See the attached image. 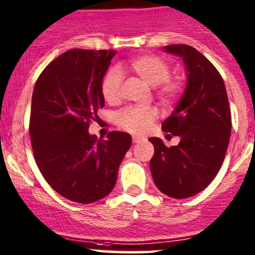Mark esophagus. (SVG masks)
Returning <instances> with one entry per match:
<instances>
[{"mask_svg":"<svg viewBox=\"0 0 255 255\" xmlns=\"http://www.w3.org/2000/svg\"><path fill=\"white\" fill-rule=\"evenodd\" d=\"M132 142L134 143V144H137V143L144 142V138H142V137H138V136H133L132 137Z\"/></svg>","mask_w":255,"mask_h":255,"instance_id":"esophagus-1","label":"esophagus"}]
</instances>
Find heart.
Listing matches in <instances>:
<instances>
[{"label":"heart","mask_w":255,"mask_h":255,"mask_svg":"<svg viewBox=\"0 0 255 255\" xmlns=\"http://www.w3.org/2000/svg\"><path fill=\"white\" fill-rule=\"evenodd\" d=\"M128 67L149 86L156 87V98L163 105L175 103L184 91V82L179 77H170V65L155 55H139L128 63ZM123 74L119 69L107 71L101 85L105 100L110 104L121 99ZM157 111L152 107H128L117 116V124L130 133L143 134L156 121Z\"/></svg>","instance_id":"b5f03b06"}]
</instances>
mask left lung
Wrapping results in <instances>:
<instances>
[{
    "label": "left lung",
    "instance_id": "8db88e82",
    "mask_svg": "<svg viewBox=\"0 0 255 255\" xmlns=\"http://www.w3.org/2000/svg\"><path fill=\"white\" fill-rule=\"evenodd\" d=\"M164 50L186 64V88L161 127L181 139L168 148L157 137L149 138L155 148L150 172L161 192L184 199L208 187L217 175L228 149L232 115L222 76L204 55L185 44Z\"/></svg>",
    "mask_w": 255,
    "mask_h": 255
}]
</instances>
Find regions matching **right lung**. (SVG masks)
Wrapping results in <instances>:
<instances>
[{
  "label": "right lung",
  "mask_w": 255,
  "mask_h": 255,
  "mask_svg": "<svg viewBox=\"0 0 255 255\" xmlns=\"http://www.w3.org/2000/svg\"><path fill=\"white\" fill-rule=\"evenodd\" d=\"M113 50L73 49L39 75L32 95L29 134L44 179L57 193L80 204L106 197L115 187L131 136L112 131L107 139L89 134L105 105L103 79Z\"/></svg>",
  "instance_id": "1"
}]
</instances>
